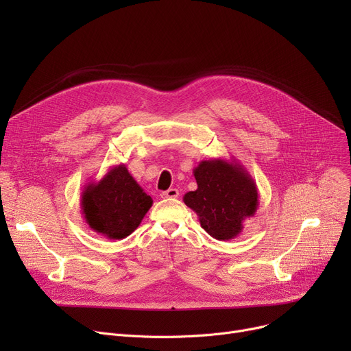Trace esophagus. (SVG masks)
Masks as SVG:
<instances>
[{
  "instance_id": "34e87169",
  "label": "esophagus",
  "mask_w": 351,
  "mask_h": 351,
  "mask_svg": "<svg viewBox=\"0 0 351 351\" xmlns=\"http://www.w3.org/2000/svg\"><path fill=\"white\" fill-rule=\"evenodd\" d=\"M160 196H162L163 199H175V197L179 196V191L175 189V188H171V189H168V191L162 192Z\"/></svg>"
}]
</instances>
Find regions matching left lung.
Here are the masks:
<instances>
[{
    "instance_id": "obj_1",
    "label": "left lung",
    "mask_w": 351,
    "mask_h": 351,
    "mask_svg": "<svg viewBox=\"0 0 351 351\" xmlns=\"http://www.w3.org/2000/svg\"><path fill=\"white\" fill-rule=\"evenodd\" d=\"M197 189L183 196L185 205L217 241H230L243 230V222L259 206L257 186L236 159L202 160L193 169Z\"/></svg>"
}]
</instances>
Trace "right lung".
<instances>
[{
  "mask_svg": "<svg viewBox=\"0 0 351 351\" xmlns=\"http://www.w3.org/2000/svg\"><path fill=\"white\" fill-rule=\"evenodd\" d=\"M152 204V197L123 163L112 166L99 182H88L81 195V209L89 229L114 241L131 234Z\"/></svg>",
  "mask_w": 351,
  "mask_h": 351,
  "instance_id": "right-lung-1",
  "label": "right lung"
}]
</instances>
